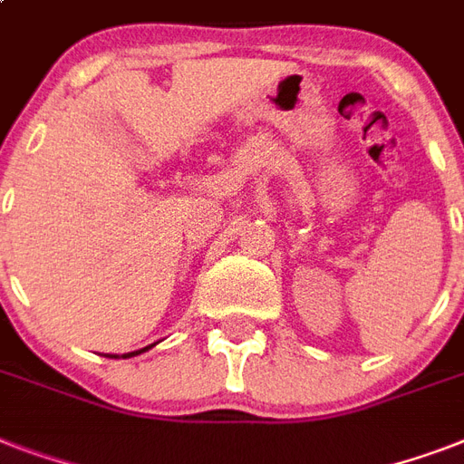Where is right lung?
<instances>
[{"mask_svg": "<svg viewBox=\"0 0 464 464\" xmlns=\"http://www.w3.org/2000/svg\"><path fill=\"white\" fill-rule=\"evenodd\" d=\"M154 346V344H151ZM151 346H144V349H140V352H130V353H122V359H130V356H137V353H144V352H149V349H151ZM108 356H111V359H118V356H112V353H108Z\"/></svg>", "mask_w": 464, "mask_h": 464, "instance_id": "1", "label": "right lung"}]
</instances>
